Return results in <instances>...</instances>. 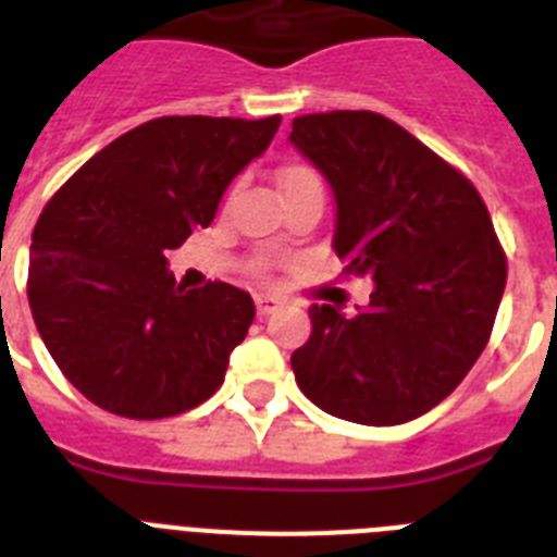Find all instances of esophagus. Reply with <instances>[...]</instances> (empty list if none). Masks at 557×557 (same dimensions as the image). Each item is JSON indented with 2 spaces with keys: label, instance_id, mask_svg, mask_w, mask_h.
I'll use <instances>...</instances> for the list:
<instances>
[{
  "label": "esophagus",
  "instance_id": "esophagus-1",
  "mask_svg": "<svg viewBox=\"0 0 557 557\" xmlns=\"http://www.w3.org/2000/svg\"><path fill=\"white\" fill-rule=\"evenodd\" d=\"M255 306H257V314L260 317H269L274 314L280 308V300L274 294H255Z\"/></svg>",
  "mask_w": 557,
  "mask_h": 557
}]
</instances>
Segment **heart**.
<instances>
[{
    "label": "heart",
    "mask_w": 557,
    "mask_h": 557,
    "mask_svg": "<svg viewBox=\"0 0 557 557\" xmlns=\"http://www.w3.org/2000/svg\"><path fill=\"white\" fill-rule=\"evenodd\" d=\"M277 181H280V189H283V195H286V191H294V189H306V186H322L317 170L314 166H308V163H288V166H283V170H280ZM255 269L263 274L265 271L263 260H260Z\"/></svg>",
    "instance_id": "1"
}]
</instances>
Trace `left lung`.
<instances>
[{
	"mask_svg": "<svg viewBox=\"0 0 557 557\" xmlns=\"http://www.w3.org/2000/svg\"><path fill=\"white\" fill-rule=\"evenodd\" d=\"M292 141L336 198L343 274L373 277L368 308L314 302L292 354L302 394L359 424H401L459 387L487 348L507 255L479 189L371 110L300 115Z\"/></svg>",
	"mask_w": 557,
	"mask_h": 557,
	"instance_id": "left-lung-1",
	"label": "left lung"
}]
</instances>
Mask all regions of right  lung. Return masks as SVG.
Here are the masks:
<instances>
[{"mask_svg":"<svg viewBox=\"0 0 557 557\" xmlns=\"http://www.w3.org/2000/svg\"><path fill=\"white\" fill-rule=\"evenodd\" d=\"M277 127L280 115L152 119L96 152L41 209L27 302L59 371L92 405L166 419L223 385L255 302L221 280L177 286L163 251L212 223L232 177Z\"/></svg>","mask_w":557,"mask_h":557,"instance_id":"right-lung-1","label":"right lung"}]
</instances>
